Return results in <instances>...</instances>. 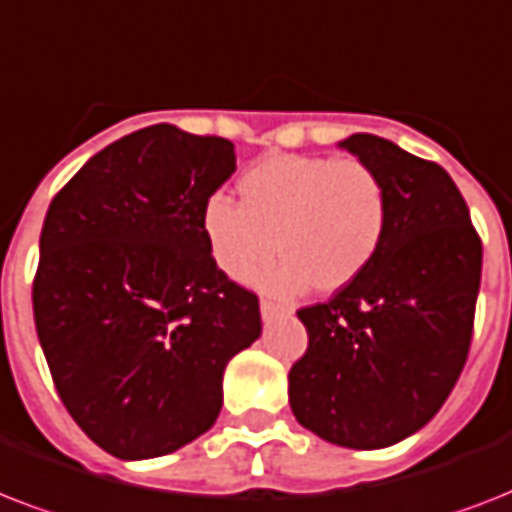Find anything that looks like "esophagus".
I'll use <instances>...</instances> for the list:
<instances>
[{
    "mask_svg": "<svg viewBox=\"0 0 512 512\" xmlns=\"http://www.w3.org/2000/svg\"><path fill=\"white\" fill-rule=\"evenodd\" d=\"M260 313H263V319H273V316H279V313H292V308H287V305L281 303H273V300H263L260 303Z\"/></svg>",
    "mask_w": 512,
    "mask_h": 512,
    "instance_id": "obj_1",
    "label": "esophagus"
}]
</instances>
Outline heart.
I'll use <instances>...</instances> for the list:
<instances>
[{"label":"heart","instance_id":"b5f03b06","mask_svg":"<svg viewBox=\"0 0 512 512\" xmlns=\"http://www.w3.org/2000/svg\"><path fill=\"white\" fill-rule=\"evenodd\" d=\"M236 191L239 204L212 196L201 212L209 252L233 281L252 279L279 249L284 257L263 276L265 287L297 292L313 281L335 292L369 268L388 231V188L358 159L265 156Z\"/></svg>","mask_w":512,"mask_h":512}]
</instances>
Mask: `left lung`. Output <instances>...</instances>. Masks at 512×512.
<instances>
[{
  "label": "left lung",
  "mask_w": 512,
  "mask_h": 512,
  "mask_svg": "<svg viewBox=\"0 0 512 512\" xmlns=\"http://www.w3.org/2000/svg\"><path fill=\"white\" fill-rule=\"evenodd\" d=\"M340 148L382 177L388 231L356 281L297 311L308 350L289 369V406L329 444L385 449L428 425L460 377L481 239L444 167L366 132Z\"/></svg>",
  "instance_id": "1"
}]
</instances>
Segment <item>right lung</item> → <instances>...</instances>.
<instances>
[{
  "label": "right lung",
  "instance_id": "right-lung-1",
  "mask_svg": "<svg viewBox=\"0 0 512 512\" xmlns=\"http://www.w3.org/2000/svg\"><path fill=\"white\" fill-rule=\"evenodd\" d=\"M236 172L233 143L154 124L52 199L34 321L58 396L119 460L177 452L215 425L223 372L260 337V303L209 252L201 212Z\"/></svg>",
  "mask_w": 512,
  "mask_h": 512
}]
</instances>
